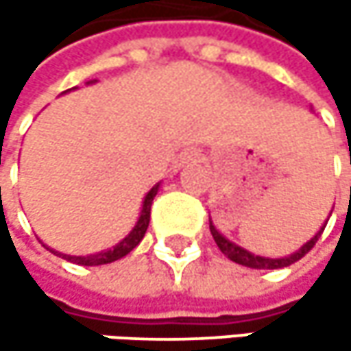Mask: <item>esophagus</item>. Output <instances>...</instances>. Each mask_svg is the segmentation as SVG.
<instances>
[{"label":"esophagus","instance_id":"esophagus-1","mask_svg":"<svg viewBox=\"0 0 351 351\" xmlns=\"http://www.w3.org/2000/svg\"><path fill=\"white\" fill-rule=\"evenodd\" d=\"M195 156H197V154H193V152H189V154H186V158H195Z\"/></svg>","mask_w":351,"mask_h":351}]
</instances>
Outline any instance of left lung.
<instances>
[{
  "label": "left lung",
  "instance_id": "1",
  "mask_svg": "<svg viewBox=\"0 0 351 351\" xmlns=\"http://www.w3.org/2000/svg\"><path fill=\"white\" fill-rule=\"evenodd\" d=\"M325 226L327 223H323V228L317 232L315 236L307 242V244H303L297 252H293L291 256H285V258H266V256H256V254H252V252H247L244 247H240V245H236L234 242H230L226 236H221L219 232H217V228L213 226V221L209 219V230H211V236H213V240H215V244L217 247L230 258V260H234L236 264H242V266H247V268H258V270H276V268H285V266H291V264H295L297 260H301L313 245L317 244V240L321 238V234H323V230H325Z\"/></svg>",
  "mask_w": 351,
  "mask_h": 351
}]
</instances>
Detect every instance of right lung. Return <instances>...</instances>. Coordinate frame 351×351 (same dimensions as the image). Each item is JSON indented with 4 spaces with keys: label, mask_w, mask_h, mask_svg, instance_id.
Here are the masks:
<instances>
[{
    "label": "right lung",
    "mask_w": 351,
    "mask_h": 351,
    "mask_svg": "<svg viewBox=\"0 0 351 351\" xmlns=\"http://www.w3.org/2000/svg\"><path fill=\"white\" fill-rule=\"evenodd\" d=\"M158 186H160V182L154 184L148 191V195L144 197V205H142V211H140V217H138L134 230L119 244H115L113 247L106 250V252H97V254H89V256H66V254H58L54 250H50V252H54L56 256H62L69 262L81 264V266H101V264H109V262H115V260L123 258L125 254H130L136 245L142 242V238H144V234L148 230V223H150V207H152V201H154V197L158 193Z\"/></svg>",
    "instance_id": "1"
}]
</instances>
